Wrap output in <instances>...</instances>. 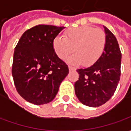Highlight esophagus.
Wrapping results in <instances>:
<instances>
[{
	"mask_svg": "<svg viewBox=\"0 0 131 131\" xmlns=\"http://www.w3.org/2000/svg\"><path fill=\"white\" fill-rule=\"evenodd\" d=\"M69 70L70 71H75L76 70V69L73 67H71V66H69Z\"/></svg>",
	"mask_w": 131,
	"mask_h": 131,
	"instance_id": "esophagus-1",
	"label": "esophagus"
}]
</instances>
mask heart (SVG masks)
<instances>
[{
  "label": "heart",
  "instance_id": "b5f03b06",
  "mask_svg": "<svg viewBox=\"0 0 131 131\" xmlns=\"http://www.w3.org/2000/svg\"><path fill=\"white\" fill-rule=\"evenodd\" d=\"M106 36L100 29L93 27H73L64 34V37L57 36L52 41L54 51L61 60H64L73 52L67 62L71 64L86 67L94 64L100 59L105 48Z\"/></svg>",
  "mask_w": 131,
  "mask_h": 131
}]
</instances>
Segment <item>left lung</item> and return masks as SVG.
I'll return each mask as SVG.
<instances>
[{
	"label": "left lung",
	"instance_id": "8db88e82",
	"mask_svg": "<svg viewBox=\"0 0 131 131\" xmlns=\"http://www.w3.org/2000/svg\"><path fill=\"white\" fill-rule=\"evenodd\" d=\"M104 27L105 48L96 62L79 69V80L74 84L75 93L82 104L91 107L106 103L114 93L121 75V53L118 41L111 31Z\"/></svg>",
	"mask_w": 131,
	"mask_h": 131
}]
</instances>
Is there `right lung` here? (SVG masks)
<instances>
[{
    "instance_id": "right-lung-1",
    "label": "right lung",
    "mask_w": 131,
    "mask_h": 131,
    "mask_svg": "<svg viewBox=\"0 0 131 131\" xmlns=\"http://www.w3.org/2000/svg\"><path fill=\"white\" fill-rule=\"evenodd\" d=\"M64 27L39 24L22 34L13 56V74L18 93L36 105L55 97L69 74L68 66L54 51L52 41Z\"/></svg>"
}]
</instances>
